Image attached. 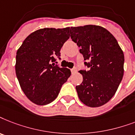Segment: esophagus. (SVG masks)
I'll return each instance as SVG.
<instances>
[{
	"label": "esophagus",
	"instance_id": "esophagus-1",
	"mask_svg": "<svg viewBox=\"0 0 135 135\" xmlns=\"http://www.w3.org/2000/svg\"><path fill=\"white\" fill-rule=\"evenodd\" d=\"M76 71H77V70H76V68H74L71 69V73H73V74H74V73H76Z\"/></svg>",
	"mask_w": 135,
	"mask_h": 135
}]
</instances>
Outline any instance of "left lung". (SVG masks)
I'll use <instances>...</instances> for the list:
<instances>
[{
	"mask_svg": "<svg viewBox=\"0 0 135 135\" xmlns=\"http://www.w3.org/2000/svg\"><path fill=\"white\" fill-rule=\"evenodd\" d=\"M70 32L88 68L79 71L83 81L76 86L79 98L86 106H102L114 96L122 80L123 52L116 38L103 27H71Z\"/></svg>",
	"mask_w": 135,
	"mask_h": 135,
	"instance_id": "8db88e82",
	"label": "left lung"
}]
</instances>
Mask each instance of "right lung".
I'll return each instance as SVG.
<instances>
[{
  "label": "right lung",
  "mask_w": 135,
  "mask_h": 135,
  "mask_svg": "<svg viewBox=\"0 0 135 135\" xmlns=\"http://www.w3.org/2000/svg\"><path fill=\"white\" fill-rule=\"evenodd\" d=\"M69 31L70 27L39 29L25 39L17 50V77L24 94L37 105L53 102L71 75L69 69L54 63L70 38Z\"/></svg>",
  "instance_id": "obj_1"
}]
</instances>
